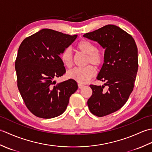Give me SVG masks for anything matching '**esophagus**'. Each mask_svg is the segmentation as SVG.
<instances>
[{"instance_id":"esophagus-1","label":"esophagus","mask_w":152,"mask_h":152,"mask_svg":"<svg viewBox=\"0 0 152 152\" xmlns=\"http://www.w3.org/2000/svg\"><path fill=\"white\" fill-rule=\"evenodd\" d=\"M83 87H84V86H83V84H82V83H78V88H79L80 89L83 88Z\"/></svg>"}]
</instances>
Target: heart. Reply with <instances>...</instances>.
<instances>
[{
  "label": "heart",
  "instance_id": "heart-1",
  "mask_svg": "<svg viewBox=\"0 0 152 152\" xmlns=\"http://www.w3.org/2000/svg\"><path fill=\"white\" fill-rule=\"evenodd\" d=\"M77 48L83 53L88 55V63H91L95 65H100L102 62L104 57L102 55L97 51V48L95 44L88 40H81L77 44ZM61 60L66 67H70L72 64V51L70 48H68L64 50L61 56ZM96 74V70L92 65L85 67H76L69 70L67 75L69 78L75 80L80 83H86L89 82Z\"/></svg>",
  "mask_w": 152,
  "mask_h": 152
}]
</instances>
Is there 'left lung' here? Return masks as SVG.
<instances>
[{
	"label": "left lung",
	"instance_id": "obj_1",
	"mask_svg": "<svg viewBox=\"0 0 152 152\" xmlns=\"http://www.w3.org/2000/svg\"><path fill=\"white\" fill-rule=\"evenodd\" d=\"M83 37L97 42L105 49L104 63L98 80L104 86L90 85L93 93L88 101L90 112L102 117L124 106L133 91L138 71V49L131 35L114 25H108Z\"/></svg>",
	"mask_w": 152,
	"mask_h": 152
}]
</instances>
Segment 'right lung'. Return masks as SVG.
<instances>
[{
	"label": "right lung",
	"mask_w": 152,
	"mask_h": 152,
	"mask_svg": "<svg viewBox=\"0 0 152 152\" xmlns=\"http://www.w3.org/2000/svg\"><path fill=\"white\" fill-rule=\"evenodd\" d=\"M76 38V34L44 28L19 46L15 63L18 89L27 108L38 118L62 114L70 96L78 89L72 79L58 83L54 80L66 72L60 54Z\"/></svg>",
	"instance_id": "obj_1"
}]
</instances>
